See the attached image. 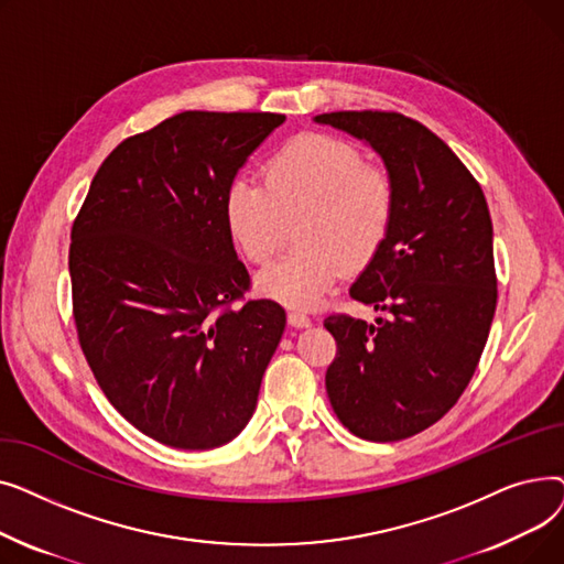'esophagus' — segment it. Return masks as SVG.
Segmentation results:
<instances>
[{
	"instance_id": "34e87169",
	"label": "esophagus",
	"mask_w": 564,
	"mask_h": 564,
	"mask_svg": "<svg viewBox=\"0 0 564 564\" xmlns=\"http://www.w3.org/2000/svg\"><path fill=\"white\" fill-rule=\"evenodd\" d=\"M288 322H290V327H294V329L311 327V317L306 313H300V311H290Z\"/></svg>"
}]
</instances>
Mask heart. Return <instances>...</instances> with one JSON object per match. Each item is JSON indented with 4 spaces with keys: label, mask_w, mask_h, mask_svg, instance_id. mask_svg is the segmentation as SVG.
Returning a JSON list of instances; mask_svg holds the SVG:
<instances>
[{
    "label": "heart",
    "mask_w": 564,
    "mask_h": 564,
    "mask_svg": "<svg viewBox=\"0 0 564 564\" xmlns=\"http://www.w3.org/2000/svg\"><path fill=\"white\" fill-rule=\"evenodd\" d=\"M393 217L391 175L327 134L294 137L267 164L264 185L237 177L226 196L228 228L253 262L270 260L288 224L302 219L300 251L256 276L260 294L290 308H313L345 267H366L387 242Z\"/></svg>",
    "instance_id": "b5f03b06"
}]
</instances>
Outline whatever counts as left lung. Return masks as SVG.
I'll list each match as a JSON object with an SVG mask.
<instances>
[{
    "mask_svg": "<svg viewBox=\"0 0 564 564\" xmlns=\"http://www.w3.org/2000/svg\"><path fill=\"white\" fill-rule=\"evenodd\" d=\"M313 121L364 141L395 187L387 242L349 288L383 311L332 315L338 354L327 393L366 441H400L446 416L478 368L496 311L494 228L476 177L434 132L395 111H332Z\"/></svg>",
    "mask_w": 564,
    "mask_h": 564,
    "instance_id": "8db88e82",
    "label": "left lung"
}]
</instances>
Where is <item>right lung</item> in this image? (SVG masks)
Here are the masks:
<instances>
[{"label": "right lung", "mask_w": 564, "mask_h": 564, "mask_svg": "<svg viewBox=\"0 0 564 564\" xmlns=\"http://www.w3.org/2000/svg\"><path fill=\"white\" fill-rule=\"evenodd\" d=\"M270 111H181L118 143L70 235L77 336L100 389L139 432L213 451L251 421L285 332L249 290L226 196L256 148L283 126Z\"/></svg>", "instance_id": "right-lung-1"}]
</instances>
